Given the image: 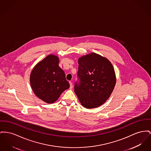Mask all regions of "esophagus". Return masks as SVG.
<instances>
[{"instance_id": "34e87169", "label": "esophagus", "mask_w": 151, "mask_h": 151, "mask_svg": "<svg viewBox=\"0 0 151 151\" xmlns=\"http://www.w3.org/2000/svg\"><path fill=\"white\" fill-rule=\"evenodd\" d=\"M70 83V89L72 88V87H73V85H72V83L71 82V81H70L69 82Z\"/></svg>"}]
</instances>
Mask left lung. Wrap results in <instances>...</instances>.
<instances>
[{"mask_svg": "<svg viewBox=\"0 0 151 151\" xmlns=\"http://www.w3.org/2000/svg\"><path fill=\"white\" fill-rule=\"evenodd\" d=\"M78 78L74 91L80 103L86 108L102 105L115 86V70L106 58L97 53L83 56L78 60Z\"/></svg>", "mask_w": 151, "mask_h": 151, "instance_id": "obj_1", "label": "left lung"}]
</instances>
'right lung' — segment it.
<instances>
[{
	"instance_id": "right-lung-1",
	"label": "right lung",
	"mask_w": 151,
	"mask_h": 151,
	"mask_svg": "<svg viewBox=\"0 0 151 151\" xmlns=\"http://www.w3.org/2000/svg\"><path fill=\"white\" fill-rule=\"evenodd\" d=\"M57 56L48 55L38 63L30 75V83L36 96L50 104L56 101L70 84L65 75L59 66Z\"/></svg>"
}]
</instances>
